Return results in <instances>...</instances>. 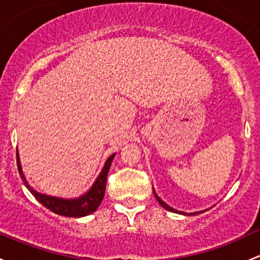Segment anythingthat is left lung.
I'll use <instances>...</instances> for the list:
<instances>
[{
	"label": "left lung",
	"instance_id": "8db88e82",
	"mask_svg": "<svg viewBox=\"0 0 260 260\" xmlns=\"http://www.w3.org/2000/svg\"><path fill=\"white\" fill-rule=\"evenodd\" d=\"M153 192H154V190H153ZM154 196H155V199H157L158 201V203L160 204V206L163 207V208L165 209H167V210H169V212H173V213H178V214H185L184 212H180V210H177V209H174V208H172V207H169L168 204H166L165 202L162 201V199L159 198V197H158L157 194H155V192H154ZM198 213H203V210H202V212H197V213H188V215H196V214H198Z\"/></svg>",
	"mask_w": 260,
	"mask_h": 260
}]
</instances>
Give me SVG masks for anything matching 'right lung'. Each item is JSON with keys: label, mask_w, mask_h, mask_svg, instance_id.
<instances>
[{"label": "right lung", "mask_w": 260, "mask_h": 260, "mask_svg": "<svg viewBox=\"0 0 260 260\" xmlns=\"http://www.w3.org/2000/svg\"><path fill=\"white\" fill-rule=\"evenodd\" d=\"M114 155H116V153L112 154L107 159V162L105 163V167H103L102 172H101L100 176L97 177V179L94 180L91 189H89L87 193H84L83 196L78 197V198H73V199H63V198H58V197H51L47 194H42V193H38L37 190H35L34 188L27 183L26 178H24L18 153H17V167H18V172H20L21 178L24 182V185L27 187V189L32 193V196H34L35 198L42 204V206H45L46 208L52 210V212L56 213V214L63 215V217L80 218V217H86V215L95 212L98 207H100L101 202H102L103 197H105L106 182H107L108 171L109 168H111V163L112 160H113Z\"/></svg>", "instance_id": "obj_1"}]
</instances>
